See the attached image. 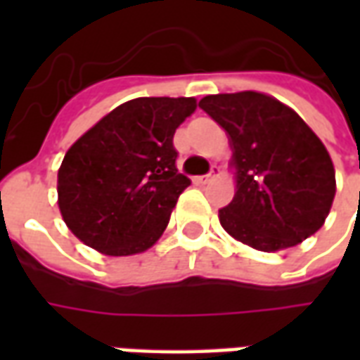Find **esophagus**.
Segmentation results:
<instances>
[{
    "label": "esophagus",
    "mask_w": 360,
    "mask_h": 360,
    "mask_svg": "<svg viewBox=\"0 0 360 360\" xmlns=\"http://www.w3.org/2000/svg\"><path fill=\"white\" fill-rule=\"evenodd\" d=\"M218 175H219V167L218 165H212L210 173H206V175H202V177H198V183H210V181L216 179Z\"/></svg>",
    "instance_id": "esophagus-1"
}]
</instances>
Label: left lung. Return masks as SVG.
<instances>
[{
    "label": "left lung",
    "mask_w": 360,
    "mask_h": 360,
    "mask_svg": "<svg viewBox=\"0 0 360 360\" xmlns=\"http://www.w3.org/2000/svg\"><path fill=\"white\" fill-rule=\"evenodd\" d=\"M233 144L237 193L219 224L237 241L274 252L316 233L335 196L328 150L291 108L260 92L198 102Z\"/></svg>",
    "instance_id": "8db88e82"
}]
</instances>
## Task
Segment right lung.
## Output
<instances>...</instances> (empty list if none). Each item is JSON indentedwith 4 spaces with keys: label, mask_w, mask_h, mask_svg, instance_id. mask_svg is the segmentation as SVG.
<instances>
[{
    "label": "right lung",
    "mask_w": 360,
    "mask_h": 360,
    "mask_svg": "<svg viewBox=\"0 0 360 360\" xmlns=\"http://www.w3.org/2000/svg\"><path fill=\"white\" fill-rule=\"evenodd\" d=\"M195 110V98H134L67 150L58 172V204L84 245L129 257L160 239L191 185L177 172L173 134Z\"/></svg>",
    "instance_id": "add662e5"
}]
</instances>
